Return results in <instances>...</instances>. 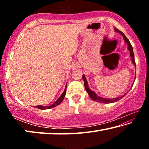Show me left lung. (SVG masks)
Here are the masks:
<instances>
[{
	"instance_id": "obj_1",
	"label": "left lung",
	"mask_w": 149,
	"mask_h": 149,
	"mask_svg": "<svg viewBox=\"0 0 149 149\" xmlns=\"http://www.w3.org/2000/svg\"><path fill=\"white\" fill-rule=\"evenodd\" d=\"M115 31L116 32H118L119 33H120L121 35H122L123 37V39H124V41L125 42H127V44L128 45V47H127V49L130 50V56L132 57V62L133 64H134L135 65V58H134V54H133V47L132 46V45H131L130 42L129 40H128V39L127 38V37H125V35L123 34V33H122L121 31H120V30H118V29H116L115 28ZM83 79H84V85H85V89H86L87 92L88 93V94H89V96L90 97V98L91 99H93V100H95V101H97L99 102H102V103H111V102H117L118 100H119L120 99H122V97H123L125 96V95H123V96H122V97H118V98H116V99H104V98H102V97H98L97 95L96 94V93L93 91L91 90L89 88V86H88V83L87 81V79H86V77H85V75H83Z\"/></svg>"
}]
</instances>
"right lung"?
<instances>
[{
  "label": "right lung",
  "mask_w": 149,
  "mask_h": 149,
  "mask_svg": "<svg viewBox=\"0 0 149 149\" xmlns=\"http://www.w3.org/2000/svg\"><path fill=\"white\" fill-rule=\"evenodd\" d=\"M66 87H67V84H66V85H65V89L64 91V92H63V93L62 94V95L60 96V97L58 98V100L54 103V104H52V105L48 106V107H43V106L37 105V106H36V107H35V108H39V109H41V110H45V109H50V108H54L55 107H56V106L59 105L64 99L65 93H66Z\"/></svg>",
  "instance_id": "add662e5"
}]
</instances>
